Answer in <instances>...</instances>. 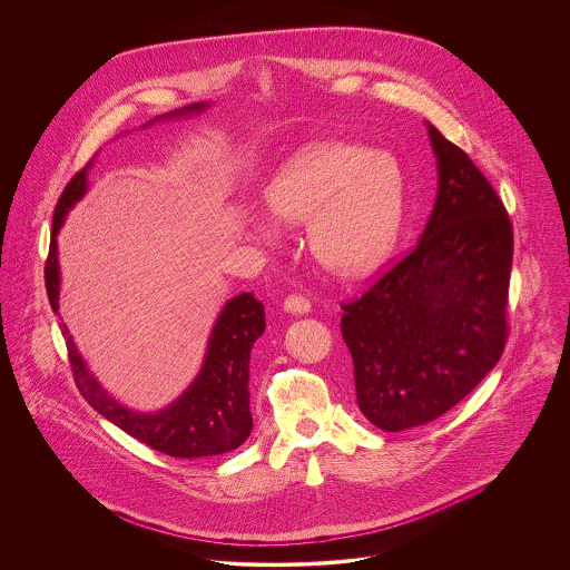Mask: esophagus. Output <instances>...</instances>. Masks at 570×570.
Returning a JSON list of instances; mask_svg holds the SVG:
<instances>
[{
  "mask_svg": "<svg viewBox=\"0 0 570 570\" xmlns=\"http://www.w3.org/2000/svg\"><path fill=\"white\" fill-rule=\"evenodd\" d=\"M283 309L287 314H296V316H305L312 312V303L305 296H287L283 303Z\"/></svg>",
  "mask_w": 570,
  "mask_h": 570,
  "instance_id": "34e87169",
  "label": "esophagus"
}]
</instances>
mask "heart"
Instances as JSON below:
<instances>
[{
  "label": "heart",
  "mask_w": 570,
  "mask_h": 570,
  "mask_svg": "<svg viewBox=\"0 0 570 570\" xmlns=\"http://www.w3.org/2000/svg\"><path fill=\"white\" fill-rule=\"evenodd\" d=\"M276 222L303 224L307 245L328 272L346 278L375 269L404 222V173L389 151L323 140L283 164L265 188ZM258 239L274 244L272 219L252 215Z\"/></svg>",
  "instance_id": "1"
}]
</instances>
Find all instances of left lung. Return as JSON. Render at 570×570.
I'll return each instance as SVG.
<instances>
[{"label": "left lung", "instance_id": "8db88e82", "mask_svg": "<svg viewBox=\"0 0 570 570\" xmlns=\"http://www.w3.org/2000/svg\"><path fill=\"white\" fill-rule=\"evenodd\" d=\"M428 136L439 188L419 244L360 301L342 305L357 406L386 432L456 406L507 342L511 222L468 154L432 125Z\"/></svg>", "mask_w": 570, "mask_h": 570}]
</instances>
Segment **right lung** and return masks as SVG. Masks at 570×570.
Returning <instances> with one entry per match:
<instances>
[{
    "label": "right lung",
    "instance_id": "add662e5",
    "mask_svg": "<svg viewBox=\"0 0 570 570\" xmlns=\"http://www.w3.org/2000/svg\"><path fill=\"white\" fill-rule=\"evenodd\" d=\"M206 107L208 102H195L158 116L145 127L168 118L202 114ZM91 164L94 160L72 177L55 208L52 242L46 261V289L50 307L57 312V316L61 294L57 235L68 213L87 193V173ZM61 331L70 351L77 386L87 404L149 448L177 459H199L233 452L249 436V351L256 337H261L265 331V309L249 292L230 298L219 312L197 377L175 402L154 412H138L116 402L87 368L66 323H61Z\"/></svg>",
    "mask_w": 570,
    "mask_h": 570
}]
</instances>
